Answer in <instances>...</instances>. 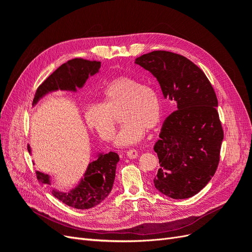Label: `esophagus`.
Masks as SVG:
<instances>
[{
	"label": "esophagus",
	"instance_id": "1",
	"mask_svg": "<svg viewBox=\"0 0 252 252\" xmlns=\"http://www.w3.org/2000/svg\"><path fill=\"white\" fill-rule=\"evenodd\" d=\"M127 157L129 158H135L136 157H138V151H136L135 149H129L127 151Z\"/></svg>",
	"mask_w": 252,
	"mask_h": 252
}]
</instances>
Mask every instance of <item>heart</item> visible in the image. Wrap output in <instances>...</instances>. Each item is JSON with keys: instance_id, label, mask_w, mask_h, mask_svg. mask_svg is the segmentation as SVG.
<instances>
[{"instance_id": "1", "label": "heart", "mask_w": 252, "mask_h": 252, "mask_svg": "<svg viewBox=\"0 0 252 252\" xmlns=\"http://www.w3.org/2000/svg\"><path fill=\"white\" fill-rule=\"evenodd\" d=\"M102 104L90 105L85 110V121L104 141L116 134V120L112 114L122 108V125L117 136L118 146H130L140 142L147 130L155 129L162 118L161 100L157 91L134 78L121 75L112 80L102 93Z\"/></svg>"}]
</instances>
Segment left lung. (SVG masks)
<instances>
[{"mask_svg": "<svg viewBox=\"0 0 252 252\" xmlns=\"http://www.w3.org/2000/svg\"><path fill=\"white\" fill-rule=\"evenodd\" d=\"M134 63L152 73L165 98L177 102L154 147L159 163L155 186L171 199H188L208 184L220 162L224 132L216 93L200 68L177 53L152 51Z\"/></svg>", "mask_w": 252, "mask_h": 252, "instance_id": "obj_1", "label": "left lung"}]
</instances>
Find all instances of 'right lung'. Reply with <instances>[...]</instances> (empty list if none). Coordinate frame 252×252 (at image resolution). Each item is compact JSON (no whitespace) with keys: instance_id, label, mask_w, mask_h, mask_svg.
Instances as JSON below:
<instances>
[{"instance_id":"1","label":"right lung","mask_w":252,"mask_h":252,"mask_svg":"<svg viewBox=\"0 0 252 252\" xmlns=\"http://www.w3.org/2000/svg\"><path fill=\"white\" fill-rule=\"evenodd\" d=\"M101 62L84 59H72L61 65L56 71L37 87L33 103L35 105L45 94L51 91L67 90L75 93L77 88H82L87 79L98 72ZM28 151L32 154L28 145ZM120 158L116 152L98 154L94 161L89 163L79 184L70 191L63 192L52 189L51 193L58 200L70 207L77 209H89L103 202L110 193L114 178H116L117 164ZM36 178L43 185H50L48 174L36 171Z\"/></svg>"}]
</instances>
